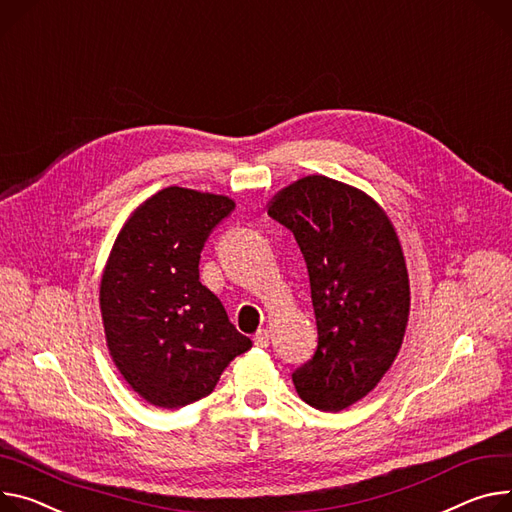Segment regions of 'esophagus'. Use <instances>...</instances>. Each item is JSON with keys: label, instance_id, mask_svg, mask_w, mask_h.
Listing matches in <instances>:
<instances>
[{"label": "esophagus", "instance_id": "1", "mask_svg": "<svg viewBox=\"0 0 512 512\" xmlns=\"http://www.w3.org/2000/svg\"><path fill=\"white\" fill-rule=\"evenodd\" d=\"M254 344L256 346H268V340H270V334H268V330H264V328H260L256 334H254Z\"/></svg>", "mask_w": 512, "mask_h": 512}]
</instances>
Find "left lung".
Masks as SVG:
<instances>
[{
    "label": "left lung",
    "instance_id": "obj_1",
    "mask_svg": "<svg viewBox=\"0 0 512 512\" xmlns=\"http://www.w3.org/2000/svg\"><path fill=\"white\" fill-rule=\"evenodd\" d=\"M268 215L293 231L307 264L318 348L293 373L322 412L363 400L396 361L410 316L404 250L383 207L340 180L311 174L277 194Z\"/></svg>",
    "mask_w": 512,
    "mask_h": 512
}]
</instances>
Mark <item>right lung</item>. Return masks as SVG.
I'll return each instance as SVG.
<instances>
[{"instance_id":"right-lung-1","label":"right lung","mask_w":512,"mask_h":512,"mask_svg":"<svg viewBox=\"0 0 512 512\" xmlns=\"http://www.w3.org/2000/svg\"><path fill=\"white\" fill-rule=\"evenodd\" d=\"M229 196L168 186L123 223L100 274V313L110 359L155 408H182L213 391L223 369L252 346L201 281L211 229Z\"/></svg>"}]
</instances>
